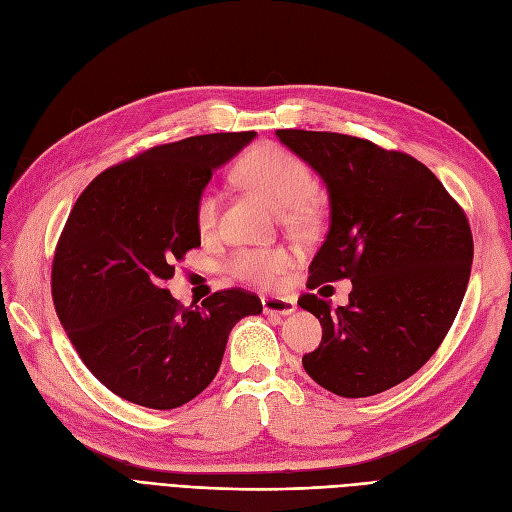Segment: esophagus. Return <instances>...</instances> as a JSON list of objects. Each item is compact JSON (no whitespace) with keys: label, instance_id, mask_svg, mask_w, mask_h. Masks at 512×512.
Wrapping results in <instances>:
<instances>
[{"label":"esophagus","instance_id":"esophagus-1","mask_svg":"<svg viewBox=\"0 0 512 512\" xmlns=\"http://www.w3.org/2000/svg\"><path fill=\"white\" fill-rule=\"evenodd\" d=\"M261 304L266 315H283V317L291 315V312H295V306H298L293 298H274V295L263 298Z\"/></svg>","mask_w":512,"mask_h":512}]
</instances>
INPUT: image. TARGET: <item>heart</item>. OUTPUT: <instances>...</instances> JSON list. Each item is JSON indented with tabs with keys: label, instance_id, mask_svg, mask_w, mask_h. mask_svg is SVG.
<instances>
[{
	"label": "heart",
	"instance_id": "heart-1",
	"mask_svg": "<svg viewBox=\"0 0 512 512\" xmlns=\"http://www.w3.org/2000/svg\"><path fill=\"white\" fill-rule=\"evenodd\" d=\"M242 187L257 193L272 208L289 212L300 208L315 191V178L306 163L287 148L263 142L246 151L236 168ZM219 219V197L206 189L197 197L195 221L202 232H210ZM293 263L285 249H244L232 255L227 268L232 276L259 287H270Z\"/></svg>",
	"mask_w": 512,
	"mask_h": 512
}]
</instances>
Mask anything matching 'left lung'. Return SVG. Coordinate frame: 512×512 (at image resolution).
I'll list each match as a JSON object with an SVG mask.
<instances>
[{"label": "left lung", "mask_w": 512, "mask_h": 512, "mask_svg": "<svg viewBox=\"0 0 512 512\" xmlns=\"http://www.w3.org/2000/svg\"><path fill=\"white\" fill-rule=\"evenodd\" d=\"M327 187L329 232L308 266V289L351 278L349 304L304 293L323 327L302 357L312 381L368 398L415 374L451 329L472 268L464 210L421 161L332 131L278 129Z\"/></svg>", "instance_id": "8db88e82"}]
</instances>
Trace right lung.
I'll list each match as a JSON object with an SVG mask.
<instances>
[{"label":"right lung","instance_id":"obj_1","mask_svg":"<svg viewBox=\"0 0 512 512\" xmlns=\"http://www.w3.org/2000/svg\"><path fill=\"white\" fill-rule=\"evenodd\" d=\"M257 134H208L153 146L91 180L53 261V302L93 376L119 398L170 410L217 376L232 327L263 310L255 293L180 306L163 283L200 246L197 197Z\"/></svg>","mask_w":512,"mask_h":512}]
</instances>
